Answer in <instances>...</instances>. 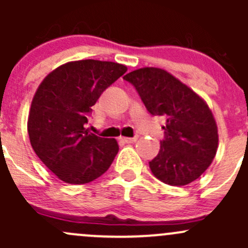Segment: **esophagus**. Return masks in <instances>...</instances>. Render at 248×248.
I'll use <instances>...</instances> for the list:
<instances>
[{
  "label": "esophagus",
  "mask_w": 248,
  "mask_h": 248,
  "mask_svg": "<svg viewBox=\"0 0 248 248\" xmlns=\"http://www.w3.org/2000/svg\"><path fill=\"white\" fill-rule=\"evenodd\" d=\"M137 139H138V137H137V136H134L133 138H121L122 141H124V142H127V144H131V142L137 141Z\"/></svg>",
  "instance_id": "esophagus-1"
}]
</instances>
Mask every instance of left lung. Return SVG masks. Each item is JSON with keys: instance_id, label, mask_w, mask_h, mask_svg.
Here are the masks:
<instances>
[{"instance_id": "1", "label": "left lung", "mask_w": 248, "mask_h": 248, "mask_svg": "<svg viewBox=\"0 0 248 248\" xmlns=\"http://www.w3.org/2000/svg\"><path fill=\"white\" fill-rule=\"evenodd\" d=\"M152 116L167 119L158 155L149 162L164 184L185 186L201 177L217 152V126L207 104L188 86L159 68H140L124 77Z\"/></svg>"}]
</instances>
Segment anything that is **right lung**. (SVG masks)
Segmentation results:
<instances>
[{
  "label": "right lung",
  "mask_w": 248,
  "mask_h": 248,
  "mask_svg": "<svg viewBox=\"0 0 248 248\" xmlns=\"http://www.w3.org/2000/svg\"><path fill=\"white\" fill-rule=\"evenodd\" d=\"M127 67L81 60L55 69L39 85L30 109L32 149L50 171L67 184H87L109 169L119 152L115 139L87 132L92 106Z\"/></svg>",
  "instance_id": "1"
}]
</instances>
